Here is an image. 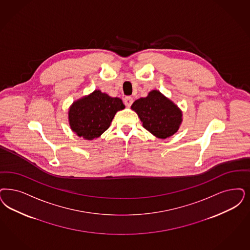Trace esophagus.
I'll return each mask as SVG.
<instances>
[{
  "label": "esophagus",
  "mask_w": 250,
  "mask_h": 250,
  "mask_svg": "<svg viewBox=\"0 0 250 250\" xmlns=\"http://www.w3.org/2000/svg\"><path fill=\"white\" fill-rule=\"evenodd\" d=\"M133 98L132 97H130V96H127V97H125V99H124V104H125L127 107H130L132 104H133Z\"/></svg>",
  "instance_id": "obj_1"
}]
</instances>
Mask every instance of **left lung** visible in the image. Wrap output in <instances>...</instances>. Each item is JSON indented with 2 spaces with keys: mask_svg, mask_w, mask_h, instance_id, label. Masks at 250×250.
I'll use <instances>...</instances> for the list:
<instances>
[{
  "mask_svg": "<svg viewBox=\"0 0 250 250\" xmlns=\"http://www.w3.org/2000/svg\"><path fill=\"white\" fill-rule=\"evenodd\" d=\"M143 123V127L157 138H167L177 132L182 112L175 104L160 91L152 90L131 106Z\"/></svg>",
  "mask_w": 250,
  "mask_h": 250,
  "instance_id": "left-lung-1",
  "label": "left lung"
}]
</instances>
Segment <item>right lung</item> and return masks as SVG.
Masks as SVG:
<instances>
[{
    "instance_id": "obj_1",
    "label": "right lung",
    "mask_w": 250,
    "mask_h": 250,
    "mask_svg": "<svg viewBox=\"0 0 250 250\" xmlns=\"http://www.w3.org/2000/svg\"><path fill=\"white\" fill-rule=\"evenodd\" d=\"M125 105L119 98H112L101 90L74 103L69 110L71 129L86 139L99 138L109 128L115 113Z\"/></svg>"
}]
</instances>
